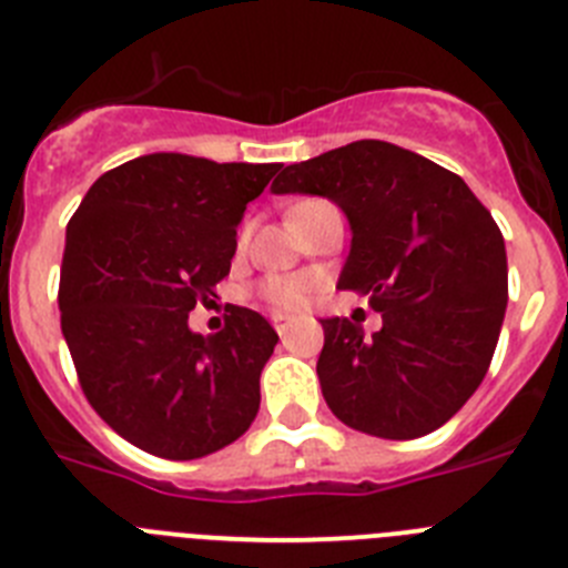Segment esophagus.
Listing matches in <instances>:
<instances>
[{
	"instance_id": "obj_1",
	"label": "esophagus",
	"mask_w": 568,
	"mask_h": 568,
	"mask_svg": "<svg viewBox=\"0 0 568 568\" xmlns=\"http://www.w3.org/2000/svg\"><path fill=\"white\" fill-rule=\"evenodd\" d=\"M270 321H273V327L278 329V335H281V333H287L290 321H293V318H290V315H284V313H273V315H270Z\"/></svg>"
}]
</instances>
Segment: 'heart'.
Wrapping results in <instances>:
<instances>
[{"instance_id": "1", "label": "heart", "mask_w": 568, "mask_h": 568, "mask_svg": "<svg viewBox=\"0 0 568 568\" xmlns=\"http://www.w3.org/2000/svg\"><path fill=\"white\" fill-rule=\"evenodd\" d=\"M310 293V281L298 275H273L261 284V295L278 310H298Z\"/></svg>"}]
</instances>
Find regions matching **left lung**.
Wrapping results in <instances>:
<instances>
[{"instance_id": "left-lung-1", "label": "left lung", "mask_w": 568, "mask_h": 568, "mask_svg": "<svg viewBox=\"0 0 568 568\" xmlns=\"http://www.w3.org/2000/svg\"><path fill=\"white\" fill-rule=\"evenodd\" d=\"M273 193L324 195L353 241L338 290L369 295L384 327L321 318L318 381L341 424L375 438L435 433L484 381L506 313V247L460 175L361 139L281 170Z\"/></svg>"}]
</instances>
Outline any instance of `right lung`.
Returning <instances> with one entry per match:
<instances>
[{
    "instance_id": "right-lung-1",
    "label": "right lung",
    "mask_w": 568,
    "mask_h": 568,
    "mask_svg": "<svg viewBox=\"0 0 568 568\" xmlns=\"http://www.w3.org/2000/svg\"><path fill=\"white\" fill-rule=\"evenodd\" d=\"M281 164L150 153L99 175L68 224L59 313L90 406L150 455L193 460L247 433L278 335L247 307L187 318L230 273L235 227Z\"/></svg>"
}]
</instances>
